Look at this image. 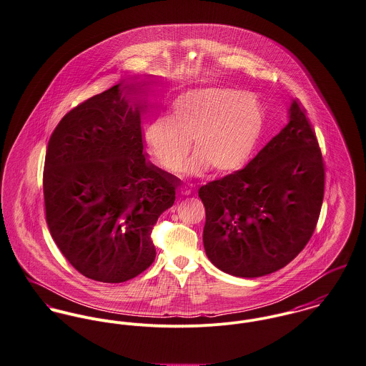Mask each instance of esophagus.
<instances>
[{"mask_svg":"<svg viewBox=\"0 0 366 366\" xmlns=\"http://www.w3.org/2000/svg\"><path fill=\"white\" fill-rule=\"evenodd\" d=\"M180 193H182L183 196H189V194H192V189H189V187H182V189H180Z\"/></svg>","mask_w":366,"mask_h":366,"instance_id":"esophagus-1","label":"esophagus"}]
</instances>
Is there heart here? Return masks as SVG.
Masks as SVG:
<instances>
[{
    "mask_svg": "<svg viewBox=\"0 0 366 366\" xmlns=\"http://www.w3.org/2000/svg\"><path fill=\"white\" fill-rule=\"evenodd\" d=\"M266 129V110L257 97L231 88H201L173 100L169 117L151 120L144 130L155 162L174 172L190 151L180 172L202 176L212 170L227 176L253 157Z\"/></svg>",
    "mask_w": 366,
    "mask_h": 366,
    "instance_id": "1",
    "label": "heart"
}]
</instances>
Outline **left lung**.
Instances as JSON below:
<instances>
[{
  "label": "left lung",
  "mask_w": 366,
  "mask_h": 366,
  "mask_svg": "<svg viewBox=\"0 0 366 366\" xmlns=\"http://www.w3.org/2000/svg\"><path fill=\"white\" fill-rule=\"evenodd\" d=\"M288 124L242 170L201 186L202 242L209 262L234 277L254 278L292 262L316 228L325 164L298 99Z\"/></svg>",
  "instance_id": "left-lung-1"
}]
</instances>
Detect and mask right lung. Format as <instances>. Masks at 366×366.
<instances>
[{"instance_id":"1","label":"right lung","mask_w":366,"mask_h":366,"mask_svg":"<svg viewBox=\"0 0 366 366\" xmlns=\"http://www.w3.org/2000/svg\"><path fill=\"white\" fill-rule=\"evenodd\" d=\"M144 84L120 82L81 103L47 145L49 231L72 267L100 282H124L154 263L151 231L179 187L144 152L147 100L132 99Z\"/></svg>"}]
</instances>
